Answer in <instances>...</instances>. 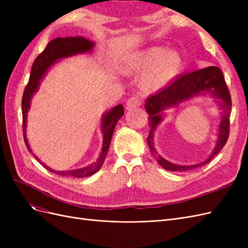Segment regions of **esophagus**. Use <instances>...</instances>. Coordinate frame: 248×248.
I'll use <instances>...</instances> for the list:
<instances>
[{"label":"esophagus","instance_id":"1","mask_svg":"<svg viewBox=\"0 0 248 248\" xmlns=\"http://www.w3.org/2000/svg\"><path fill=\"white\" fill-rule=\"evenodd\" d=\"M140 101L138 97H131V98H129L126 102V109H129V110L134 109L136 108L140 107Z\"/></svg>","mask_w":248,"mask_h":248}]
</instances>
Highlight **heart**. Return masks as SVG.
Masks as SVG:
<instances>
[{
	"instance_id": "obj_1",
	"label": "heart",
	"mask_w": 248,
	"mask_h": 248,
	"mask_svg": "<svg viewBox=\"0 0 248 248\" xmlns=\"http://www.w3.org/2000/svg\"><path fill=\"white\" fill-rule=\"evenodd\" d=\"M120 69L128 77L141 74L140 91L144 94H153L167 88L181 74L183 59L176 49L150 46L126 56Z\"/></svg>"
}]
</instances>
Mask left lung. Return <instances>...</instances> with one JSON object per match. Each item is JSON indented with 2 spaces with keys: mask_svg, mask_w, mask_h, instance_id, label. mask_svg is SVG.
Wrapping results in <instances>:
<instances>
[{
  "mask_svg": "<svg viewBox=\"0 0 248 248\" xmlns=\"http://www.w3.org/2000/svg\"><path fill=\"white\" fill-rule=\"evenodd\" d=\"M202 95H209L213 98L222 110L219 130L217 131V140L214 151L208 159L194 165H177L164 160L156 153L153 139L156 126L163 121L164 117L166 116L165 110L170 108H177L182 103ZM145 108L149 115L150 132L147 138L149 148L155 159L167 170L185 171L205 166L220 151L228 140L232 100L223 73L216 66H210L183 74L167 88L162 89L155 95L148 97L145 101Z\"/></svg>",
  "mask_w": 248,
  "mask_h": 248,
  "instance_id": "8db88e82",
  "label": "left lung"
}]
</instances>
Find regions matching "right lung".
<instances>
[{
    "mask_svg": "<svg viewBox=\"0 0 248 248\" xmlns=\"http://www.w3.org/2000/svg\"><path fill=\"white\" fill-rule=\"evenodd\" d=\"M94 46H95V43L92 40L87 39L82 36L59 37V38L49 41L46 49H44L41 54L36 58L32 66L31 76H30L29 82L25 89L24 96H22V101H21L22 120H24V123H22L24 129L22 130H24L25 142L30 152H32V149L30 147L28 139H27V122H28L27 117H28V111L30 108H31V100L33 98V96L35 95V93L38 91V89L40 87V82L42 81L43 78L46 77V74L48 72V70L59 61V60L69 58L76 55L89 54V52H92ZM123 115H124V108L122 104H119V106L114 107L102 115L101 132H102L103 140H102L101 152L98 159L85 168L60 171L47 167L46 164L43 163L35 154L33 155L46 170H48L51 172H55V174H58L60 176L73 177V178H84V177L92 176L96 171L99 170V169L102 167L104 160H106V157L108 151L111 137H112V133H114L116 124L119 120L122 118Z\"/></svg>",
    "mask_w": 248,
    "mask_h": 248,
    "instance_id": "1",
    "label": "right lung"
}]
</instances>
